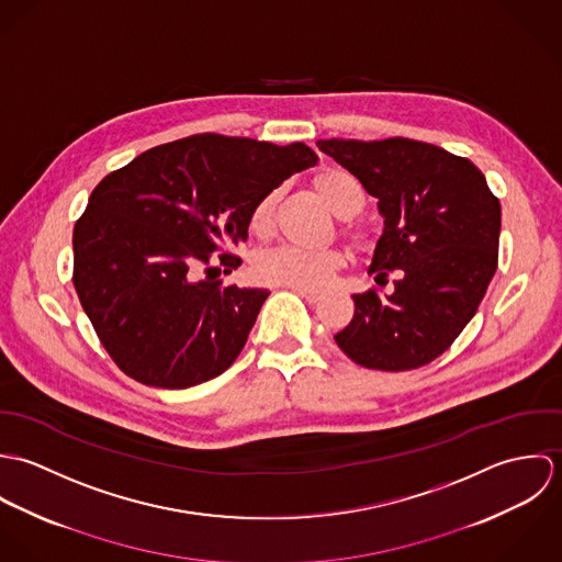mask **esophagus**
<instances>
[{
	"label": "esophagus",
	"instance_id": "1",
	"mask_svg": "<svg viewBox=\"0 0 562 562\" xmlns=\"http://www.w3.org/2000/svg\"><path fill=\"white\" fill-rule=\"evenodd\" d=\"M292 290H294V292H296L299 296H303V299H305L307 303H312V305H314V303H318V301H321L322 299L318 292H310V290H299V288H292Z\"/></svg>",
	"mask_w": 562,
	"mask_h": 562
}]
</instances>
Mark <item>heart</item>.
Masks as SVG:
<instances>
[{"label":"heart","mask_w":562,"mask_h":562,"mask_svg":"<svg viewBox=\"0 0 562 562\" xmlns=\"http://www.w3.org/2000/svg\"><path fill=\"white\" fill-rule=\"evenodd\" d=\"M312 186L316 194L324 201V205L339 218H350L359 214L366 205V190L350 172L341 168H322ZM277 207V192L266 194L250 216V229L257 236H266L272 229ZM352 241L361 250H370L374 246V236L366 229L352 232ZM346 263L341 250H299V248H277L261 255L255 261V274L270 285L281 288H299L318 292L324 290L333 274Z\"/></svg>","instance_id":"obj_1"}]
</instances>
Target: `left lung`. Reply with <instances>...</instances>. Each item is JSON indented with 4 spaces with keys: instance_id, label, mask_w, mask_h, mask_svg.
Here are the masks:
<instances>
[{
    "instance_id": "left-lung-1",
    "label": "left lung",
    "mask_w": 562,
    "mask_h": 562,
    "mask_svg": "<svg viewBox=\"0 0 562 562\" xmlns=\"http://www.w3.org/2000/svg\"><path fill=\"white\" fill-rule=\"evenodd\" d=\"M379 199L385 218L370 274L394 292L355 294V316L335 335L359 366L415 370L443 355L474 318L497 268L502 210L481 170L441 147L408 140L316 143Z\"/></svg>"
}]
</instances>
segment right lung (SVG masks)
I'll use <instances>...</instances> for the list:
<instances>
[{"instance_id": "1", "label": "right lung", "mask_w": 562, "mask_h": 562, "mask_svg": "<svg viewBox=\"0 0 562 562\" xmlns=\"http://www.w3.org/2000/svg\"><path fill=\"white\" fill-rule=\"evenodd\" d=\"M316 161L305 143L196 134L99 181L74 229V285L127 376L186 390L238 359L268 292L225 288L210 257L221 250L225 272L238 268L229 248L248 238L257 203Z\"/></svg>"}]
</instances>
